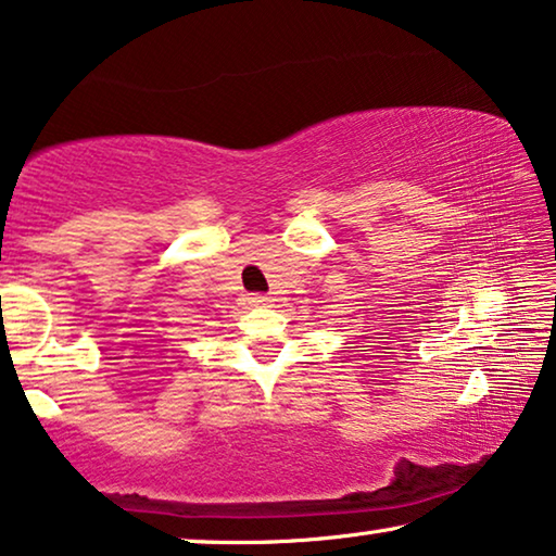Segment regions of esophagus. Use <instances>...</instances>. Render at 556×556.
Listing matches in <instances>:
<instances>
[{
	"mask_svg": "<svg viewBox=\"0 0 556 556\" xmlns=\"http://www.w3.org/2000/svg\"><path fill=\"white\" fill-rule=\"evenodd\" d=\"M247 302H250L252 306H264V304H269V296L267 294H250L247 296Z\"/></svg>",
	"mask_w": 556,
	"mask_h": 556,
	"instance_id": "obj_1",
	"label": "esophagus"
}]
</instances>
